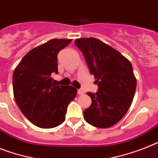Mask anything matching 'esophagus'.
Returning <instances> with one entry per match:
<instances>
[{
  "instance_id": "1",
  "label": "esophagus",
  "mask_w": 158,
  "mask_h": 158,
  "mask_svg": "<svg viewBox=\"0 0 158 158\" xmlns=\"http://www.w3.org/2000/svg\"><path fill=\"white\" fill-rule=\"evenodd\" d=\"M84 94V92H83V90L82 89H78L77 90V94L78 95H82Z\"/></svg>"
}]
</instances>
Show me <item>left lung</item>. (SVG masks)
Here are the masks:
<instances>
[{"mask_svg": "<svg viewBox=\"0 0 158 158\" xmlns=\"http://www.w3.org/2000/svg\"><path fill=\"white\" fill-rule=\"evenodd\" d=\"M74 43L98 85L97 93L87 92L92 103L84 110L85 120L99 128L111 127L124 116L133 100L136 79L132 65L120 52L98 39L81 38Z\"/></svg>", "mask_w": 158, "mask_h": 158, "instance_id": "left-lung-1", "label": "left lung"}]
</instances>
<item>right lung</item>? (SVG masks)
<instances>
[{"label": "right lung", "instance_id": "right-lung-1", "mask_svg": "<svg viewBox=\"0 0 158 158\" xmlns=\"http://www.w3.org/2000/svg\"><path fill=\"white\" fill-rule=\"evenodd\" d=\"M72 40H51L30 51L18 64L13 75L17 105L25 117L41 128H52L64 121L68 105L77 89L58 85L52 74L58 73L57 55Z\"/></svg>", "mask_w": 158, "mask_h": 158}]
</instances>
